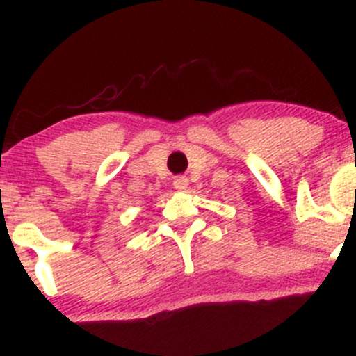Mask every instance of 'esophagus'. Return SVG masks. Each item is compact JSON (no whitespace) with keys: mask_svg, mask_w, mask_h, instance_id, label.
Returning a JSON list of instances; mask_svg holds the SVG:
<instances>
[{"mask_svg":"<svg viewBox=\"0 0 356 356\" xmlns=\"http://www.w3.org/2000/svg\"><path fill=\"white\" fill-rule=\"evenodd\" d=\"M187 186H189V179L186 175H179V177L174 179V187L177 191H186Z\"/></svg>","mask_w":356,"mask_h":356,"instance_id":"esophagus-1","label":"esophagus"}]
</instances>
